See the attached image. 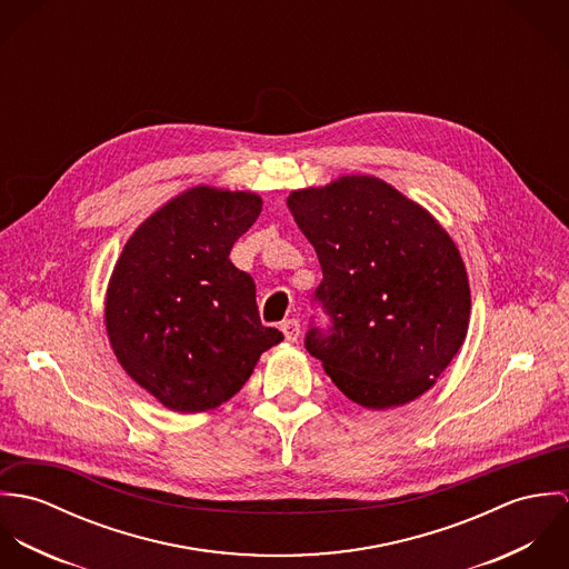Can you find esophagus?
I'll use <instances>...</instances> for the list:
<instances>
[{
	"label": "esophagus",
	"mask_w": 569,
	"mask_h": 569,
	"mask_svg": "<svg viewBox=\"0 0 569 569\" xmlns=\"http://www.w3.org/2000/svg\"><path fill=\"white\" fill-rule=\"evenodd\" d=\"M280 328H282L287 341H296L300 337V322L298 320H284Z\"/></svg>",
	"instance_id": "34e87169"
}]
</instances>
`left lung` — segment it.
I'll return each instance as SVG.
<instances>
[{"instance_id": "left-lung-1", "label": "left lung", "mask_w": 569, "mask_h": 569, "mask_svg": "<svg viewBox=\"0 0 569 569\" xmlns=\"http://www.w3.org/2000/svg\"><path fill=\"white\" fill-rule=\"evenodd\" d=\"M287 206L316 247L326 325L307 350L332 383L372 409L427 392L467 337L471 291L458 247L418 203L377 177L296 190Z\"/></svg>"}]
</instances>
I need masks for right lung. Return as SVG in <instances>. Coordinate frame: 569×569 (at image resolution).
Here are the masks:
<instances>
[{
	"label": "right lung",
	"mask_w": 569,
	"mask_h": 569,
	"mask_svg": "<svg viewBox=\"0 0 569 569\" xmlns=\"http://www.w3.org/2000/svg\"><path fill=\"white\" fill-rule=\"evenodd\" d=\"M260 208L253 192L192 188L147 219L116 262L104 305L113 352L168 409L221 406L284 339L262 326L256 284L230 260Z\"/></svg>",
	"instance_id": "right-lung-1"
}]
</instances>
